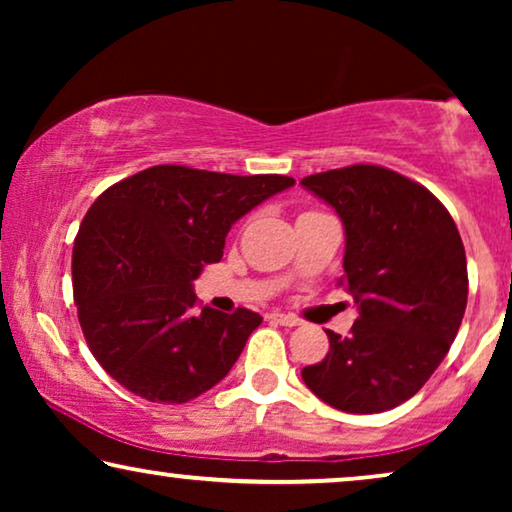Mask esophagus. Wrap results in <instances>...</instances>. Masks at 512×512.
Wrapping results in <instances>:
<instances>
[{"label":"esophagus","instance_id":"34e87169","mask_svg":"<svg viewBox=\"0 0 512 512\" xmlns=\"http://www.w3.org/2000/svg\"><path fill=\"white\" fill-rule=\"evenodd\" d=\"M268 319L275 321V324H279V326H289V328L300 324L296 317H291V314H282V312H270Z\"/></svg>","mask_w":512,"mask_h":512}]
</instances>
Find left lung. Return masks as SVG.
<instances>
[{"mask_svg": "<svg viewBox=\"0 0 512 512\" xmlns=\"http://www.w3.org/2000/svg\"><path fill=\"white\" fill-rule=\"evenodd\" d=\"M345 226V275L359 319L326 331L324 361L303 368L314 396L373 415L417 394L457 338L466 312V251L450 212L422 184L380 165H349L300 181Z\"/></svg>", "mask_w": 512, "mask_h": 512, "instance_id": "left-lung-1", "label": "left lung"}]
</instances>
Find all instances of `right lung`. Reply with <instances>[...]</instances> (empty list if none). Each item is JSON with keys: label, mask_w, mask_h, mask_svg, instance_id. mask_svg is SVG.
Segmentation results:
<instances>
[{"label": "right lung", "mask_w": 512, "mask_h": 512, "mask_svg": "<svg viewBox=\"0 0 512 512\" xmlns=\"http://www.w3.org/2000/svg\"><path fill=\"white\" fill-rule=\"evenodd\" d=\"M296 181L156 165L109 186L72 251L74 303L97 363L151 403H186L219 384L261 314L193 312V282L219 263L237 219Z\"/></svg>", "instance_id": "obj_1"}]
</instances>
